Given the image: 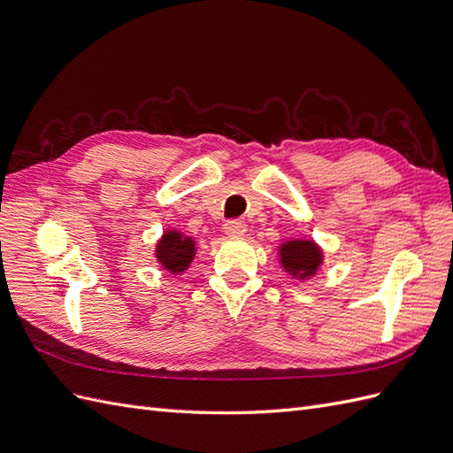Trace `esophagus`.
Listing matches in <instances>:
<instances>
[{"label":"esophagus","instance_id":"1","mask_svg":"<svg viewBox=\"0 0 453 453\" xmlns=\"http://www.w3.org/2000/svg\"><path fill=\"white\" fill-rule=\"evenodd\" d=\"M225 232L228 236H243L248 232V225L240 221V219H232V221L225 223Z\"/></svg>","mask_w":453,"mask_h":453}]
</instances>
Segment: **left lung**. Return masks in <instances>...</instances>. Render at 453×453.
Instances as JSON below:
<instances>
[{"mask_svg": "<svg viewBox=\"0 0 453 453\" xmlns=\"http://www.w3.org/2000/svg\"><path fill=\"white\" fill-rule=\"evenodd\" d=\"M280 263L296 280H308L323 265V251L313 240H289L280 245Z\"/></svg>", "mask_w": 453, "mask_h": 453, "instance_id": "left-lung-1", "label": "left lung"}]
</instances>
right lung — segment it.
Returning a JSON list of instances; mask_svg holds the SVG:
<instances>
[{"label": "right lung", "mask_w": 453, "mask_h": 453, "mask_svg": "<svg viewBox=\"0 0 453 453\" xmlns=\"http://www.w3.org/2000/svg\"><path fill=\"white\" fill-rule=\"evenodd\" d=\"M196 255L193 238L181 234L180 230H166L157 243V260L170 273L185 272Z\"/></svg>", "instance_id": "add662e5"}]
</instances>
